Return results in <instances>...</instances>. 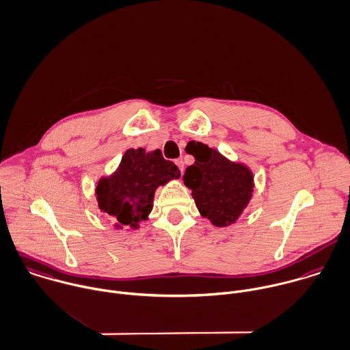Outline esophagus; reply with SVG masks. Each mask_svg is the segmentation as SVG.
I'll use <instances>...</instances> for the list:
<instances>
[{
	"label": "esophagus",
	"instance_id": "esophagus-1",
	"mask_svg": "<svg viewBox=\"0 0 350 350\" xmlns=\"http://www.w3.org/2000/svg\"><path fill=\"white\" fill-rule=\"evenodd\" d=\"M175 164L179 167L180 174H182V172H183V160H182V159H176V160H175Z\"/></svg>",
	"mask_w": 350,
	"mask_h": 350
}]
</instances>
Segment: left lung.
Segmentation results:
<instances>
[{
	"label": "left lung",
	"instance_id": "1",
	"mask_svg": "<svg viewBox=\"0 0 350 350\" xmlns=\"http://www.w3.org/2000/svg\"><path fill=\"white\" fill-rule=\"evenodd\" d=\"M191 154L196 161L186 168L183 182L191 190L200 215L215 227L232 226L252 198V171L202 142Z\"/></svg>",
	"mask_w": 350,
	"mask_h": 350
}]
</instances>
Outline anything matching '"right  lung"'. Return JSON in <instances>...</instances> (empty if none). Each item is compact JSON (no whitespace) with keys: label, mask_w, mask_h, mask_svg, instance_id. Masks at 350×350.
Here are the masks:
<instances>
[{"label":"right lung","mask_w":350,"mask_h":350,"mask_svg":"<svg viewBox=\"0 0 350 350\" xmlns=\"http://www.w3.org/2000/svg\"><path fill=\"white\" fill-rule=\"evenodd\" d=\"M180 178L178 167L165 160L160 149H127L117 170L102 176L95 189L100 212L114 220V227L138 230L149 219L157 187Z\"/></svg>","instance_id":"add662e5"}]
</instances>
